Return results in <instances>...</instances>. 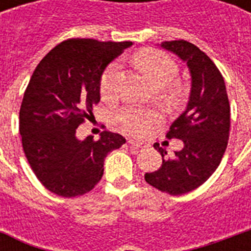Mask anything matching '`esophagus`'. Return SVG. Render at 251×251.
I'll return each mask as SVG.
<instances>
[{
  "label": "esophagus",
  "mask_w": 251,
  "mask_h": 251,
  "mask_svg": "<svg viewBox=\"0 0 251 251\" xmlns=\"http://www.w3.org/2000/svg\"><path fill=\"white\" fill-rule=\"evenodd\" d=\"M129 143L131 146H135V147H146V143L141 141H135V139H129Z\"/></svg>",
  "instance_id": "1"
}]
</instances>
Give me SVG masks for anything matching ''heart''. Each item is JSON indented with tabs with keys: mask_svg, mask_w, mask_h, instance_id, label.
<instances>
[{
	"mask_svg": "<svg viewBox=\"0 0 251 251\" xmlns=\"http://www.w3.org/2000/svg\"><path fill=\"white\" fill-rule=\"evenodd\" d=\"M137 66L153 86H164L175 79L178 66L171 57L159 50H147L138 54ZM120 76V65H109L100 79V94L110 99L116 94ZM114 120L122 129L135 135H146L153 126L161 121V114L155 110H146L137 106H126L116 113Z\"/></svg>",
	"mask_w": 251,
	"mask_h": 251,
	"instance_id": "b5f03b06",
	"label": "heart"
}]
</instances>
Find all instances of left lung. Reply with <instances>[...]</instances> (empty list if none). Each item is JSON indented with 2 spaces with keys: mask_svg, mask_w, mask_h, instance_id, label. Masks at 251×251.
Instances as JSON below:
<instances>
[{
  "mask_svg": "<svg viewBox=\"0 0 251 251\" xmlns=\"http://www.w3.org/2000/svg\"><path fill=\"white\" fill-rule=\"evenodd\" d=\"M161 47L186 62L191 75L186 110L176 120L168 139L183 142V149L163 159L161 167L146 173V182L171 195H181L204 183L226 152L230 130V105L222 73L206 53L186 40L161 43ZM161 156L167 151L153 145Z\"/></svg>",
  "mask_w": 251,
  "mask_h": 251,
  "instance_id": "8db88e82",
  "label": "left lung"
}]
</instances>
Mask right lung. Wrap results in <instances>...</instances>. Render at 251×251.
<instances>
[{"label": "right lung", "instance_id": "1", "mask_svg": "<svg viewBox=\"0 0 251 251\" xmlns=\"http://www.w3.org/2000/svg\"><path fill=\"white\" fill-rule=\"evenodd\" d=\"M131 41L68 39L35 69L19 110L23 151L37 179L49 191L74 198L101 179L104 160L126 139L104 130L100 139L76 138V129L100 101V78L106 65Z\"/></svg>", "mask_w": 251, "mask_h": 251}]
</instances>
